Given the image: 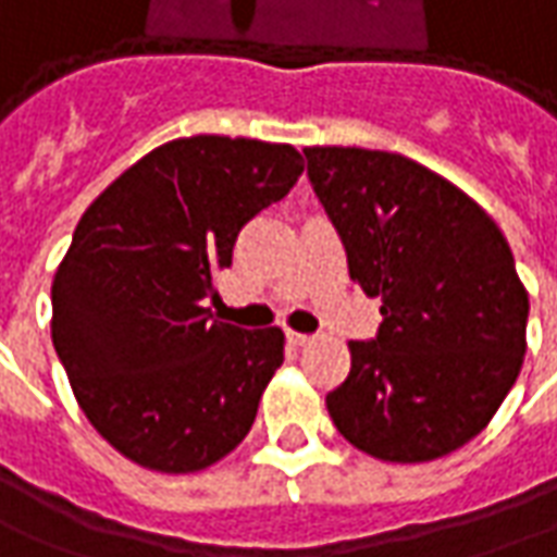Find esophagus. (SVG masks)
Instances as JSON below:
<instances>
[{
  "mask_svg": "<svg viewBox=\"0 0 557 557\" xmlns=\"http://www.w3.org/2000/svg\"><path fill=\"white\" fill-rule=\"evenodd\" d=\"M286 337H289V344H295V346H310V344H313V334L289 332V334H286Z\"/></svg>",
  "mask_w": 557,
  "mask_h": 557,
  "instance_id": "34e87169",
  "label": "esophagus"
}]
</instances>
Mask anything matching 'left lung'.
Listing matches in <instances>:
<instances>
[{
	"label": "left lung",
	"instance_id": "obj_1",
	"mask_svg": "<svg viewBox=\"0 0 557 557\" xmlns=\"http://www.w3.org/2000/svg\"><path fill=\"white\" fill-rule=\"evenodd\" d=\"M305 157L349 277L383 301L376 341L349 344V376L325 398L332 422L392 465L461 449L492 422L528 349V289L504 232L413 159L361 147Z\"/></svg>",
	"mask_w": 557,
	"mask_h": 557
}]
</instances>
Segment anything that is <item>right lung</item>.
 Listing matches in <instances>:
<instances>
[{
	"mask_svg": "<svg viewBox=\"0 0 557 557\" xmlns=\"http://www.w3.org/2000/svg\"><path fill=\"white\" fill-rule=\"evenodd\" d=\"M305 171L292 144L193 135L89 205L50 286V337L89 425L129 461L198 473L232 453L283 364L277 325L211 319L240 225Z\"/></svg>",
	"mask_w": 557,
	"mask_h": 557,
	"instance_id": "obj_1",
	"label": "right lung"
}]
</instances>
